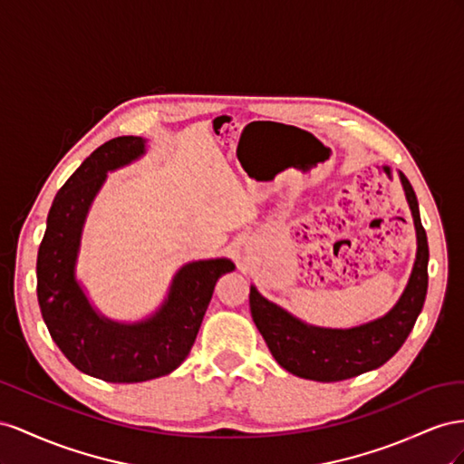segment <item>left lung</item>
<instances>
[{
	"mask_svg": "<svg viewBox=\"0 0 464 464\" xmlns=\"http://www.w3.org/2000/svg\"><path fill=\"white\" fill-rule=\"evenodd\" d=\"M401 182L414 218L418 250L401 299L381 319L353 328L313 326L262 297L258 289L250 285V314L274 360L285 372L323 382L350 379L387 363L412 333L428 294L430 248L416 192L402 173Z\"/></svg>",
	"mask_w": 464,
	"mask_h": 464,
	"instance_id": "8db88e82",
	"label": "left lung"
}]
</instances>
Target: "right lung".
Returning a JSON list of instances; mask_svg holds the SVG:
<instances>
[{"instance_id": "right-lung-1", "label": "right lung", "mask_w": 464, "mask_h": 464, "mask_svg": "<svg viewBox=\"0 0 464 464\" xmlns=\"http://www.w3.org/2000/svg\"><path fill=\"white\" fill-rule=\"evenodd\" d=\"M145 153V140L121 136L92 151L56 194L36 258V295L52 340L91 377L141 382L169 375L187 360L216 282L233 272L229 258L188 262L151 316L118 323L95 311L75 277L83 223L107 173Z\"/></svg>"}]
</instances>
